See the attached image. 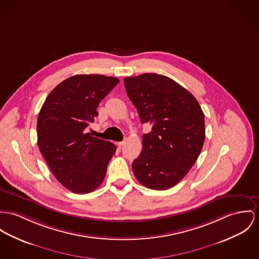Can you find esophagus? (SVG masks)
Here are the masks:
<instances>
[{
	"label": "esophagus",
	"mask_w": 259,
	"mask_h": 259,
	"mask_svg": "<svg viewBox=\"0 0 259 259\" xmlns=\"http://www.w3.org/2000/svg\"><path fill=\"white\" fill-rule=\"evenodd\" d=\"M125 143H126V141L124 140V141H122V142H118V143H117V145H118V147H122Z\"/></svg>",
	"instance_id": "obj_1"
}]
</instances>
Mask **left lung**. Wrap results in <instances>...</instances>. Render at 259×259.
I'll return each instance as SVG.
<instances>
[{
  "label": "left lung",
  "instance_id": "8db88e82",
  "mask_svg": "<svg viewBox=\"0 0 259 259\" xmlns=\"http://www.w3.org/2000/svg\"><path fill=\"white\" fill-rule=\"evenodd\" d=\"M128 98L141 122L143 150L132 162L135 178L154 190L177 185L198 159L205 141L204 113L186 89L163 75L147 73L124 79Z\"/></svg>",
  "mask_w": 259,
  "mask_h": 259
}]
</instances>
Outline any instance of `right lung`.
Listing matches in <instances>:
<instances>
[{"mask_svg":"<svg viewBox=\"0 0 259 259\" xmlns=\"http://www.w3.org/2000/svg\"><path fill=\"white\" fill-rule=\"evenodd\" d=\"M119 82L103 75L70 77L48 95L37 118V145L54 177L74 193L96 190L116 151L109 141L93 137L85 128L98 107Z\"/></svg>","mask_w":259,"mask_h":259,"instance_id":"1","label":"right lung"}]
</instances>
